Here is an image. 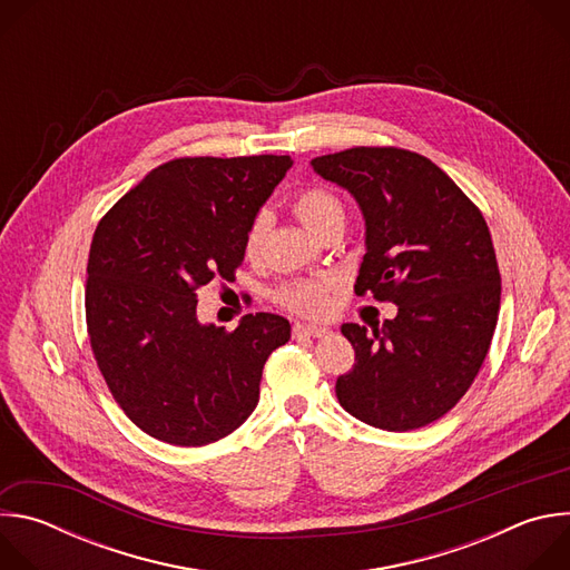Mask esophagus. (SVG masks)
I'll return each instance as SVG.
<instances>
[{"mask_svg":"<svg viewBox=\"0 0 570 570\" xmlns=\"http://www.w3.org/2000/svg\"><path fill=\"white\" fill-rule=\"evenodd\" d=\"M330 334L332 330L324 324H295L293 327V338H324Z\"/></svg>","mask_w":570,"mask_h":570,"instance_id":"esophagus-1","label":"esophagus"}]
</instances>
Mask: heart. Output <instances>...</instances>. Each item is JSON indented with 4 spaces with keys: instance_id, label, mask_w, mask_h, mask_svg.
<instances>
[{
    "instance_id": "heart-1",
    "label": "heart",
    "mask_w": 570,
    "mask_h": 570,
    "mask_svg": "<svg viewBox=\"0 0 570 570\" xmlns=\"http://www.w3.org/2000/svg\"><path fill=\"white\" fill-rule=\"evenodd\" d=\"M293 212L313 234H317L324 225H330L332 220H345V207H343L341 198L336 194H332L330 189H322V187H311V189L299 191L293 198ZM268 225H271V218L266 212H259L253 218V223L246 232V255L250 259L259 257ZM332 291H334L332 279L297 282V284L282 288L279 302L291 311H297L304 315H317V313L327 311Z\"/></svg>"
}]
</instances>
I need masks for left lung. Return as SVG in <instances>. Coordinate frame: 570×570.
Listing matches in <instances>:
<instances>
[{"label":"left lung","instance_id":"8db88e82","mask_svg":"<svg viewBox=\"0 0 570 570\" xmlns=\"http://www.w3.org/2000/svg\"><path fill=\"white\" fill-rule=\"evenodd\" d=\"M311 167L361 207L365 255L354 291L396 304L381 327H341L356 363L336 381L338 401L374 429H422L464 396L492 345L501 273L490 227L424 155L356 146Z\"/></svg>","mask_w":570,"mask_h":570}]
</instances>
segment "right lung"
Masks as SVG:
<instances>
[{
	"label": "right lung",
	"instance_id": "obj_1",
	"mask_svg": "<svg viewBox=\"0 0 570 570\" xmlns=\"http://www.w3.org/2000/svg\"><path fill=\"white\" fill-rule=\"evenodd\" d=\"M288 155L180 157L153 169L97 225L86 315L97 365L135 426L176 446L216 442L259 401L268 356L291 324L248 313L234 332L203 324L196 291L232 279L246 232Z\"/></svg>",
	"mask_w": 570,
	"mask_h": 570
}]
</instances>
